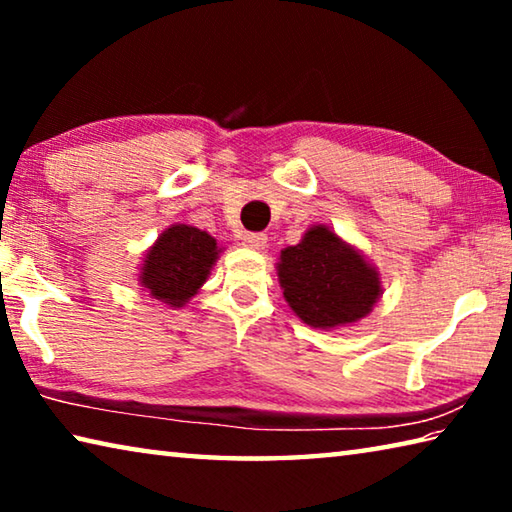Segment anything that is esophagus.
Segmentation results:
<instances>
[{
  "label": "esophagus",
  "instance_id": "obj_1",
  "mask_svg": "<svg viewBox=\"0 0 512 512\" xmlns=\"http://www.w3.org/2000/svg\"><path fill=\"white\" fill-rule=\"evenodd\" d=\"M268 237L264 235V232H246L244 235V246L248 248H255V250H262L266 246Z\"/></svg>",
  "mask_w": 512,
  "mask_h": 512
}]
</instances>
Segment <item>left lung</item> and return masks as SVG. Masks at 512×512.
Instances as JSON below:
<instances>
[{
	"label": "left lung",
	"mask_w": 512,
	"mask_h": 512,
	"mask_svg": "<svg viewBox=\"0 0 512 512\" xmlns=\"http://www.w3.org/2000/svg\"><path fill=\"white\" fill-rule=\"evenodd\" d=\"M277 275L291 309L311 327L357 323L379 298L377 273L323 225L282 250Z\"/></svg>",
	"instance_id": "8db88e82"
}]
</instances>
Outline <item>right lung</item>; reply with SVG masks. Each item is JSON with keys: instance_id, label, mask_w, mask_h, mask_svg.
<instances>
[{"instance_id": "1", "label": "right lung", "mask_w": 512, "mask_h": 512, "mask_svg": "<svg viewBox=\"0 0 512 512\" xmlns=\"http://www.w3.org/2000/svg\"><path fill=\"white\" fill-rule=\"evenodd\" d=\"M216 255V241L207 232L192 225H173L146 255L142 284L153 298L180 307L207 280Z\"/></svg>"}]
</instances>
